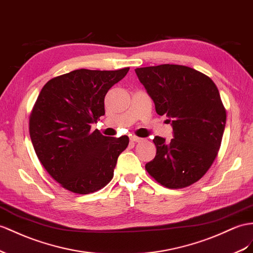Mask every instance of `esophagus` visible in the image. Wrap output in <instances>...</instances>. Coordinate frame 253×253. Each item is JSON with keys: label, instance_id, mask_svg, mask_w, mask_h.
I'll return each mask as SVG.
<instances>
[{"label": "esophagus", "instance_id": "34e87169", "mask_svg": "<svg viewBox=\"0 0 253 253\" xmlns=\"http://www.w3.org/2000/svg\"><path fill=\"white\" fill-rule=\"evenodd\" d=\"M130 140H131V142H140L142 139L139 138V137H137V135H131Z\"/></svg>", "mask_w": 253, "mask_h": 253}]
</instances>
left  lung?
I'll return each mask as SVG.
<instances>
[{
    "mask_svg": "<svg viewBox=\"0 0 253 253\" xmlns=\"http://www.w3.org/2000/svg\"><path fill=\"white\" fill-rule=\"evenodd\" d=\"M140 82L173 127V139L155 137L157 153L145 165L167 188H185L202 177L217 157L226 112L210 77L183 65L163 64L135 69Z\"/></svg>",
    "mask_w": 253,
    "mask_h": 253,
    "instance_id": "1",
    "label": "left lung"
}]
</instances>
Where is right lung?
<instances>
[{"label": "right lung", "mask_w": 253, "mask_h": 253, "mask_svg": "<svg viewBox=\"0 0 253 253\" xmlns=\"http://www.w3.org/2000/svg\"><path fill=\"white\" fill-rule=\"evenodd\" d=\"M128 70L77 69L42 88L30 115V137L41 164L63 188L87 194L112 179L129 138L90 132V125L105 115L106 94Z\"/></svg>", "instance_id": "add662e5"}]
</instances>
